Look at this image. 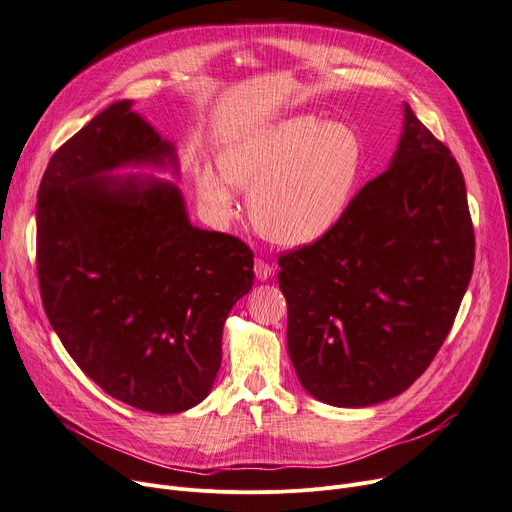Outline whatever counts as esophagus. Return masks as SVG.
Instances as JSON below:
<instances>
[{
    "mask_svg": "<svg viewBox=\"0 0 512 512\" xmlns=\"http://www.w3.org/2000/svg\"><path fill=\"white\" fill-rule=\"evenodd\" d=\"M254 273H256V279L258 281H266L269 279L271 275H273V266L266 262V260H262V258H256V262H254Z\"/></svg>",
    "mask_w": 512,
    "mask_h": 512,
    "instance_id": "esophagus-1",
    "label": "esophagus"
}]
</instances>
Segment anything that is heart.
I'll return each mask as SVG.
<instances>
[{
	"instance_id": "obj_1",
	"label": "heart",
	"mask_w": 512,
	"mask_h": 512,
	"mask_svg": "<svg viewBox=\"0 0 512 512\" xmlns=\"http://www.w3.org/2000/svg\"><path fill=\"white\" fill-rule=\"evenodd\" d=\"M218 173L200 168L196 191L218 223L237 214L235 193L248 189L256 231L298 248L323 237L350 204L364 164L358 131L346 123L294 116L254 129L218 152Z\"/></svg>"
}]
</instances>
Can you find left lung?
Here are the masks:
<instances>
[{"label": "left lung", "instance_id": "8db88e82", "mask_svg": "<svg viewBox=\"0 0 512 512\" xmlns=\"http://www.w3.org/2000/svg\"><path fill=\"white\" fill-rule=\"evenodd\" d=\"M473 262L462 170L404 106L389 168L323 237L279 256L287 350L306 392L344 408L402 394L448 337Z\"/></svg>", "mask_w": 512, "mask_h": 512}]
</instances>
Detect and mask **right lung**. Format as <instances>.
Segmentation results:
<instances>
[{
    "mask_svg": "<svg viewBox=\"0 0 512 512\" xmlns=\"http://www.w3.org/2000/svg\"><path fill=\"white\" fill-rule=\"evenodd\" d=\"M127 164L177 173L173 145L127 100L56 150L37 193V279L81 371L120 402L173 415L212 389L229 310L254 285V252L193 227L173 183L110 175Z\"/></svg>",
    "mask_w": 512,
    "mask_h": 512,
    "instance_id": "add662e5",
    "label": "right lung"
}]
</instances>
